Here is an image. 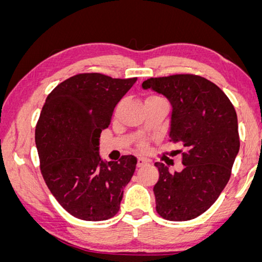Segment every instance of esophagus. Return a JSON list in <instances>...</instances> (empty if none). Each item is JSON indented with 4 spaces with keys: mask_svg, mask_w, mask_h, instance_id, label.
Listing matches in <instances>:
<instances>
[{
    "mask_svg": "<svg viewBox=\"0 0 262 262\" xmlns=\"http://www.w3.org/2000/svg\"><path fill=\"white\" fill-rule=\"evenodd\" d=\"M146 163H148V161H146L145 159H143V157H138V159H137V166L138 167L144 166V164H146Z\"/></svg>",
    "mask_w": 262,
    "mask_h": 262,
    "instance_id": "34e87169",
    "label": "esophagus"
}]
</instances>
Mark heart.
Instances as JSON below:
<instances>
[{
	"instance_id": "obj_1",
	"label": "heart",
	"mask_w": 262,
	"mask_h": 262,
	"mask_svg": "<svg viewBox=\"0 0 262 262\" xmlns=\"http://www.w3.org/2000/svg\"><path fill=\"white\" fill-rule=\"evenodd\" d=\"M146 100H163V98L162 96H160V95H150V96H148V98H146ZM139 146H141V148H146V143H145V141H142L141 143H139Z\"/></svg>"
}]
</instances>
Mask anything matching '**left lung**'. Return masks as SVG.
I'll return each instance as SVG.
<instances>
[{
    "label": "left lung",
    "instance_id": "8db88e82",
    "mask_svg": "<svg viewBox=\"0 0 262 262\" xmlns=\"http://www.w3.org/2000/svg\"><path fill=\"white\" fill-rule=\"evenodd\" d=\"M171 103L169 142L180 143L181 171L156 162V212L168 221H189L205 212L228 184L239 149L236 111L222 89L194 74L150 77L142 83Z\"/></svg>",
    "mask_w": 262,
    "mask_h": 262
}]
</instances>
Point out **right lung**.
I'll return each mask as SVG.
<instances>
[{
    "instance_id": "obj_1",
    "label": "right lung",
    "mask_w": 262,
    "mask_h": 262,
    "mask_svg": "<svg viewBox=\"0 0 262 262\" xmlns=\"http://www.w3.org/2000/svg\"><path fill=\"white\" fill-rule=\"evenodd\" d=\"M136 81L77 74L60 82L42 106L35 126L41 175L57 202L78 220L105 221L119 211L137 159L124 155L105 163L99 138L114 106Z\"/></svg>"
}]
</instances>
